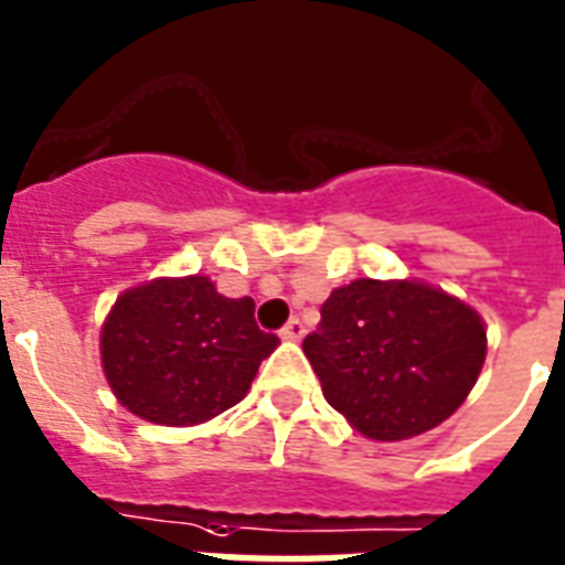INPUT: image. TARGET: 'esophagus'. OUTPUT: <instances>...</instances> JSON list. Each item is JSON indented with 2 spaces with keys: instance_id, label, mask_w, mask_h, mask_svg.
Instances as JSON below:
<instances>
[{
  "instance_id": "obj_1",
  "label": "esophagus",
  "mask_w": 565,
  "mask_h": 565,
  "mask_svg": "<svg viewBox=\"0 0 565 565\" xmlns=\"http://www.w3.org/2000/svg\"><path fill=\"white\" fill-rule=\"evenodd\" d=\"M281 338L284 340H301V338H305V326H301V320L287 322V326L281 329Z\"/></svg>"
}]
</instances>
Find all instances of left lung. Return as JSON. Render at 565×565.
<instances>
[{
    "label": "left lung",
    "mask_w": 565,
    "mask_h": 565,
    "mask_svg": "<svg viewBox=\"0 0 565 565\" xmlns=\"http://www.w3.org/2000/svg\"><path fill=\"white\" fill-rule=\"evenodd\" d=\"M301 350L322 394L361 436L403 441L462 406L486 361L480 313L417 281L331 290Z\"/></svg>",
    "instance_id": "obj_1"
}]
</instances>
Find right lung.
Here are the masks:
<instances>
[{
    "instance_id": "obj_1",
    "label": "right lung",
    "mask_w": 565,
    "mask_h": 565,
    "mask_svg": "<svg viewBox=\"0 0 565 565\" xmlns=\"http://www.w3.org/2000/svg\"><path fill=\"white\" fill-rule=\"evenodd\" d=\"M275 347L254 322V301L227 299L204 275L127 290L100 334L120 406L162 426L204 424L236 406Z\"/></svg>"
}]
</instances>
